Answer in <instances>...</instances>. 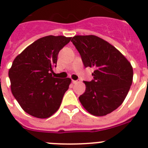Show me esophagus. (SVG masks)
Masks as SVG:
<instances>
[{"instance_id": "obj_1", "label": "esophagus", "mask_w": 148, "mask_h": 148, "mask_svg": "<svg viewBox=\"0 0 148 148\" xmlns=\"http://www.w3.org/2000/svg\"><path fill=\"white\" fill-rule=\"evenodd\" d=\"M72 82H73V84H77V83L79 82V81H78V80H73V81H72Z\"/></svg>"}]
</instances>
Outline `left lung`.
<instances>
[{"label":"left lung","instance_id":"8db88e82","mask_svg":"<svg viewBox=\"0 0 148 148\" xmlns=\"http://www.w3.org/2000/svg\"><path fill=\"white\" fill-rule=\"evenodd\" d=\"M71 42L85 67H93V79L84 82L85 92L79 97L94 116L111 113L123 103L133 78L131 64L115 47L94 35L75 36Z\"/></svg>","mask_w":148,"mask_h":148}]
</instances>
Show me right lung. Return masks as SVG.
Wrapping results in <instances>:
<instances>
[{
	"instance_id": "obj_1",
	"label": "right lung",
	"mask_w": 148,
	"mask_h": 148,
	"mask_svg": "<svg viewBox=\"0 0 148 148\" xmlns=\"http://www.w3.org/2000/svg\"><path fill=\"white\" fill-rule=\"evenodd\" d=\"M71 37L47 36L27 46L9 70L11 90L20 106L30 115L47 118L58 110L71 79L52 76L58 55Z\"/></svg>"
}]
</instances>
